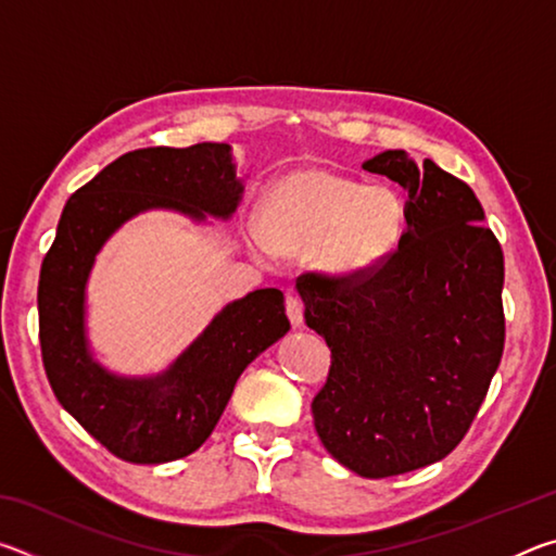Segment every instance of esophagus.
Segmentation results:
<instances>
[{
    "label": "esophagus",
    "mask_w": 556,
    "mask_h": 556,
    "mask_svg": "<svg viewBox=\"0 0 556 556\" xmlns=\"http://www.w3.org/2000/svg\"><path fill=\"white\" fill-rule=\"evenodd\" d=\"M287 316L294 328L304 326V301L296 294H287Z\"/></svg>",
    "instance_id": "esophagus-1"
}]
</instances>
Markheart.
<instances>
[{
  "label": "heart",
  "mask_w": 556,
  "mask_h": 556,
  "mask_svg": "<svg viewBox=\"0 0 556 556\" xmlns=\"http://www.w3.org/2000/svg\"><path fill=\"white\" fill-rule=\"evenodd\" d=\"M404 225L400 195L321 168L294 172L269 188L260 208L255 248L262 255L321 252L338 275H361L390 255Z\"/></svg>",
  "instance_id": "1"
}]
</instances>
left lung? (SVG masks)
<instances>
[{
	"mask_svg": "<svg viewBox=\"0 0 556 556\" xmlns=\"http://www.w3.org/2000/svg\"><path fill=\"white\" fill-rule=\"evenodd\" d=\"M407 191V230L361 275L304 271L306 326L331 368L312 402L328 454L363 478L437 464L473 425L505 345L503 250L476 193L431 159L363 164Z\"/></svg>",
	"mask_w": 556,
	"mask_h": 556,
	"instance_id": "8db88e82",
	"label": "left lung"
}]
</instances>
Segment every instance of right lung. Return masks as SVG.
Instances as JSON below:
<instances>
[{
  "instance_id": "1",
  "label": "right lung",
  "mask_w": 556,
  "mask_h": 556,
  "mask_svg": "<svg viewBox=\"0 0 556 556\" xmlns=\"http://www.w3.org/2000/svg\"><path fill=\"white\" fill-rule=\"evenodd\" d=\"M240 193L228 144L149 147L108 164L61 213L39 277L46 378L63 409L129 464L184 458L211 437L242 370L289 331L285 294L257 289L232 301L166 372L127 380L102 370L88 351L83 316L92 262L131 215L174 208L195 220L228 218Z\"/></svg>"
}]
</instances>
